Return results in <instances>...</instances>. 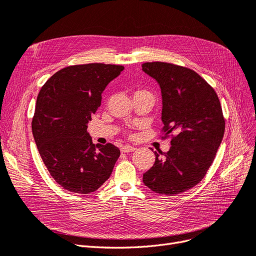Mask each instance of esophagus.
<instances>
[{"mask_svg":"<svg viewBox=\"0 0 256 256\" xmlns=\"http://www.w3.org/2000/svg\"><path fill=\"white\" fill-rule=\"evenodd\" d=\"M136 148L135 147H132V146H123V147L121 148V151L124 152V153H128V152H133L135 151Z\"/></svg>","mask_w":256,"mask_h":256,"instance_id":"obj_1","label":"esophagus"}]
</instances>
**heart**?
Returning <instances> with one entry per match:
<instances>
[{
  "instance_id": "b5f03b06",
  "label": "heart",
  "mask_w": 256,
  "mask_h": 256,
  "mask_svg": "<svg viewBox=\"0 0 256 256\" xmlns=\"http://www.w3.org/2000/svg\"><path fill=\"white\" fill-rule=\"evenodd\" d=\"M136 93H137V92H136Z\"/></svg>"
}]
</instances>
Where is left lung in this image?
Here are the masks:
<instances>
[{"label":"left lung","mask_w":256,"mask_h":256,"mask_svg":"<svg viewBox=\"0 0 256 256\" xmlns=\"http://www.w3.org/2000/svg\"><path fill=\"white\" fill-rule=\"evenodd\" d=\"M162 93L164 136L174 132L170 149L156 152V162L144 174L151 191L174 195L205 177L223 140L225 120L214 88L194 70L165 62L144 63Z\"/></svg>","instance_id":"8db88e82"}]
</instances>
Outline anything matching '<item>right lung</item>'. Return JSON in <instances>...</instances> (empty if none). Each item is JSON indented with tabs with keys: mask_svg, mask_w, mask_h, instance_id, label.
I'll list each match as a JSON object with an SVG mask.
<instances>
[{
	"mask_svg": "<svg viewBox=\"0 0 256 256\" xmlns=\"http://www.w3.org/2000/svg\"><path fill=\"white\" fill-rule=\"evenodd\" d=\"M124 70L91 63L56 72L42 86L32 120L34 140L56 184L72 193H92L110 177L120 150L94 144L86 132L102 93Z\"/></svg>",
	"mask_w": 256,
	"mask_h": 256,
	"instance_id": "obj_1",
	"label": "right lung"
}]
</instances>
